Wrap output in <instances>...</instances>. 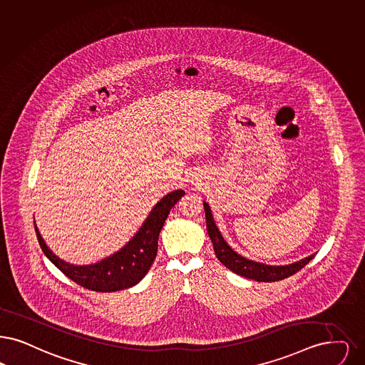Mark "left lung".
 <instances>
[{
    "label": "left lung",
    "instance_id": "8db88e82",
    "mask_svg": "<svg viewBox=\"0 0 365 365\" xmlns=\"http://www.w3.org/2000/svg\"><path fill=\"white\" fill-rule=\"evenodd\" d=\"M205 216H206V228L207 234L213 243V248L216 252V257L220 262L222 263L225 267H228L231 272L242 277L261 281V282H273V281H279L284 278L289 277L299 272L302 267H304L307 263L309 262L315 254L307 257L304 259H300L297 262L291 263V264H282V266H272L266 263L255 262L242 257L236 251L230 247V245L224 240L222 235L219 231L210 206L204 201Z\"/></svg>",
    "mask_w": 365,
    "mask_h": 365
}]
</instances>
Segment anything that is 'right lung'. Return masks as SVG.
<instances>
[{
    "label": "right lung",
    "mask_w": 365,
    "mask_h": 365,
    "mask_svg": "<svg viewBox=\"0 0 365 365\" xmlns=\"http://www.w3.org/2000/svg\"><path fill=\"white\" fill-rule=\"evenodd\" d=\"M185 195L175 190L153 206L140 230L117 252L92 264H73L58 258L47 245L35 224V232L44 255L76 284L95 292H117L137 285L145 277L158 254V240L170 210Z\"/></svg>",
    "instance_id": "1"
}]
</instances>
